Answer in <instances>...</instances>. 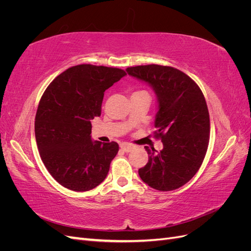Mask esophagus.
<instances>
[{"label":"esophagus","mask_w":251,"mask_h":251,"mask_svg":"<svg viewBox=\"0 0 251 251\" xmlns=\"http://www.w3.org/2000/svg\"><path fill=\"white\" fill-rule=\"evenodd\" d=\"M120 149L123 150V151H130L132 149H133V146L131 143H126V142H123V143H120Z\"/></svg>","instance_id":"34e87169"}]
</instances>
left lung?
Segmentation results:
<instances>
[{
    "label": "left lung",
    "instance_id": "1",
    "mask_svg": "<svg viewBox=\"0 0 251 251\" xmlns=\"http://www.w3.org/2000/svg\"><path fill=\"white\" fill-rule=\"evenodd\" d=\"M126 72L148 82L159 103L154 137L163 149L155 154L146 147L149 161L139 169L141 180L157 191L169 192L191 180L206 155L209 142V113L201 89L176 68L146 65Z\"/></svg>",
    "mask_w": 251,
    "mask_h": 251
}]
</instances>
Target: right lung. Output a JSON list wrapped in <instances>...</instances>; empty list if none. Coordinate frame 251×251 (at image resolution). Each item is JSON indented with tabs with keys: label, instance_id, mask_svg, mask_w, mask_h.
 Here are the masks:
<instances>
[{
	"label": "right lung",
	"instance_id": "add662e5",
	"mask_svg": "<svg viewBox=\"0 0 251 251\" xmlns=\"http://www.w3.org/2000/svg\"><path fill=\"white\" fill-rule=\"evenodd\" d=\"M125 75L118 68L77 65L44 92L34 121L36 144L47 171L64 187L87 192L107 177L119 146L92 141L91 120L100 116L104 91Z\"/></svg>",
	"mask_w": 251,
	"mask_h": 251
}]
</instances>
